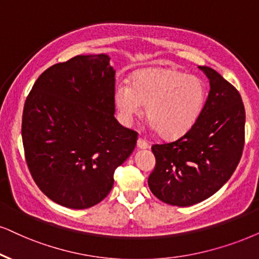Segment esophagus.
I'll return each instance as SVG.
<instances>
[{"mask_svg": "<svg viewBox=\"0 0 259 259\" xmlns=\"http://www.w3.org/2000/svg\"><path fill=\"white\" fill-rule=\"evenodd\" d=\"M137 147H139L140 149H147L149 147V145L143 137H140V139L137 140Z\"/></svg>", "mask_w": 259, "mask_h": 259, "instance_id": "obj_1", "label": "esophagus"}]
</instances>
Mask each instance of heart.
Masks as SVG:
<instances>
[{
    "mask_svg": "<svg viewBox=\"0 0 259 259\" xmlns=\"http://www.w3.org/2000/svg\"><path fill=\"white\" fill-rule=\"evenodd\" d=\"M207 98L202 78L176 69H148L134 74L129 84L119 83L114 101L124 122L142 112L160 136L172 139L185 134L201 116Z\"/></svg>",
    "mask_w": 259,
    "mask_h": 259,
    "instance_id": "b5f03b06",
    "label": "heart"
}]
</instances>
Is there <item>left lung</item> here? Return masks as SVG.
Returning <instances> with one entry per match:
<instances>
[{
    "instance_id": "1",
    "label": "left lung",
    "mask_w": 259,
    "mask_h": 259,
    "mask_svg": "<svg viewBox=\"0 0 259 259\" xmlns=\"http://www.w3.org/2000/svg\"><path fill=\"white\" fill-rule=\"evenodd\" d=\"M210 90L201 116L176 141L152 146L150 191L160 201L188 207L222 188L237 168L245 143V107L233 84L201 65Z\"/></svg>"
}]
</instances>
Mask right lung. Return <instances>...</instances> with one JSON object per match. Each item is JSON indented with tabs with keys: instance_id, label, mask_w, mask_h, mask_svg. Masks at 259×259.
Instances as JSON below:
<instances>
[{
	"instance_id": "add662e5",
	"label": "right lung",
	"mask_w": 259,
	"mask_h": 259,
	"mask_svg": "<svg viewBox=\"0 0 259 259\" xmlns=\"http://www.w3.org/2000/svg\"><path fill=\"white\" fill-rule=\"evenodd\" d=\"M107 55H78L51 65L26 98L21 135L32 178L63 207L103 201L137 133L114 118L113 68Z\"/></svg>"
}]
</instances>
